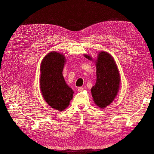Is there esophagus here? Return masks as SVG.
<instances>
[{
  "mask_svg": "<svg viewBox=\"0 0 154 154\" xmlns=\"http://www.w3.org/2000/svg\"><path fill=\"white\" fill-rule=\"evenodd\" d=\"M83 90V88L82 87H79L78 88V92H82Z\"/></svg>",
  "mask_w": 154,
  "mask_h": 154,
  "instance_id": "34e87169",
  "label": "esophagus"
}]
</instances>
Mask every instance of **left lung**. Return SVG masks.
Returning <instances> with one entry per match:
<instances>
[{
  "mask_svg": "<svg viewBox=\"0 0 154 154\" xmlns=\"http://www.w3.org/2000/svg\"><path fill=\"white\" fill-rule=\"evenodd\" d=\"M84 57L94 61L96 67V82L91 88L93 101L97 106L104 109L114 101L120 85V74L112 56L106 51L98 53L96 59L88 54Z\"/></svg>",
  "mask_w": 154,
  "mask_h": 154,
  "instance_id": "8db88e82",
  "label": "left lung"
}]
</instances>
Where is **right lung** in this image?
Masks as SVG:
<instances>
[{
    "instance_id": "obj_1",
    "label": "right lung",
    "mask_w": 154,
    "mask_h": 154,
    "mask_svg": "<svg viewBox=\"0 0 154 154\" xmlns=\"http://www.w3.org/2000/svg\"><path fill=\"white\" fill-rule=\"evenodd\" d=\"M66 57L57 51L46 54L40 64V88L47 103L55 110L63 111L70 104L74 91L62 74Z\"/></svg>"
}]
</instances>
